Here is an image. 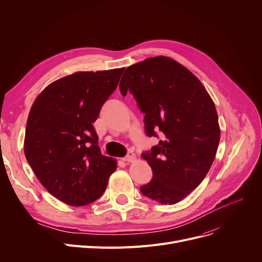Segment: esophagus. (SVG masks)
<instances>
[{
  "label": "esophagus",
  "mask_w": 262,
  "mask_h": 262,
  "mask_svg": "<svg viewBox=\"0 0 262 262\" xmlns=\"http://www.w3.org/2000/svg\"><path fill=\"white\" fill-rule=\"evenodd\" d=\"M123 160L126 162H134L136 160V155L133 152H128L127 155L123 158Z\"/></svg>",
  "instance_id": "esophagus-1"
}]
</instances>
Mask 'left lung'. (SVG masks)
<instances>
[{
	"label": "left lung",
	"instance_id": "1",
	"mask_svg": "<svg viewBox=\"0 0 262 262\" xmlns=\"http://www.w3.org/2000/svg\"><path fill=\"white\" fill-rule=\"evenodd\" d=\"M120 91L134 95L146 135H162L141 155L153 171L141 193L160 204L178 203L203 182L216 154L221 133L212 99L193 73L166 56L128 67Z\"/></svg>",
	"mask_w": 262,
	"mask_h": 262
}]
</instances>
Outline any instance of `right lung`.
Listing matches in <instances>:
<instances>
[{"label":"right lung","instance_id":"add662e5","mask_svg":"<svg viewBox=\"0 0 262 262\" xmlns=\"http://www.w3.org/2000/svg\"><path fill=\"white\" fill-rule=\"evenodd\" d=\"M123 71L64 76L45 88L31 108L25 157L42 186L68 205L85 206L98 200L117 169L114 158L102 155L92 123Z\"/></svg>","mask_w":262,"mask_h":262}]
</instances>
